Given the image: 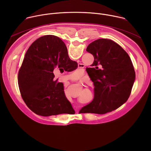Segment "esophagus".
<instances>
[{
  "instance_id": "34e87169",
  "label": "esophagus",
  "mask_w": 151,
  "mask_h": 151,
  "mask_svg": "<svg viewBox=\"0 0 151 151\" xmlns=\"http://www.w3.org/2000/svg\"><path fill=\"white\" fill-rule=\"evenodd\" d=\"M83 66L82 65V64H78V67H79V68H83Z\"/></svg>"
}]
</instances>
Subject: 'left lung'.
Wrapping results in <instances>:
<instances>
[{
	"mask_svg": "<svg viewBox=\"0 0 151 151\" xmlns=\"http://www.w3.org/2000/svg\"><path fill=\"white\" fill-rule=\"evenodd\" d=\"M86 51L94 58L90 76L94 82V97L81 111L97 114L112 112L130 95L135 80L130 57L120 45L107 39L94 40Z\"/></svg>",
	"mask_w": 151,
	"mask_h": 151,
	"instance_id": "1",
	"label": "left lung"
}]
</instances>
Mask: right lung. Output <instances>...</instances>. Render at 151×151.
<instances>
[{"mask_svg": "<svg viewBox=\"0 0 151 151\" xmlns=\"http://www.w3.org/2000/svg\"><path fill=\"white\" fill-rule=\"evenodd\" d=\"M72 63L74 69L69 71L76 69L77 65L69 57L64 43L55 36H42L30 45L18 75L21 97L30 110L48 116L64 114V107L73 109L63 83L55 80L53 73L55 68L69 67Z\"/></svg>", "mask_w": 151, "mask_h": 151, "instance_id": "right-lung-1", "label": "right lung"}]
</instances>
